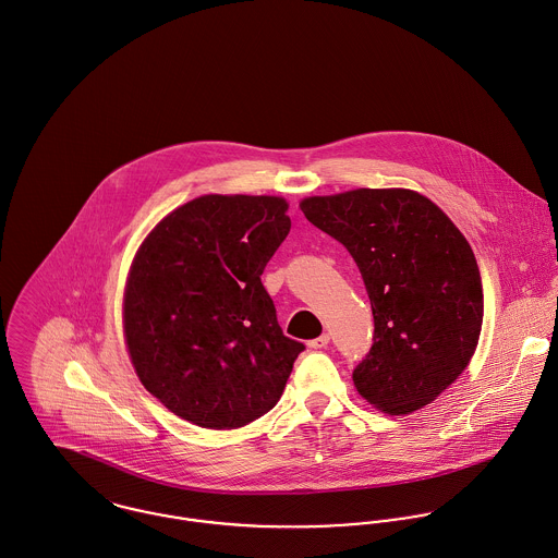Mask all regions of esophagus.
Instances as JSON below:
<instances>
[{
  "instance_id": "esophagus-1",
  "label": "esophagus",
  "mask_w": 558,
  "mask_h": 558,
  "mask_svg": "<svg viewBox=\"0 0 558 558\" xmlns=\"http://www.w3.org/2000/svg\"><path fill=\"white\" fill-rule=\"evenodd\" d=\"M328 344H330V335H322L319 338H315V340L308 342L311 349H324V347H328Z\"/></svg>"
}]
</instances>
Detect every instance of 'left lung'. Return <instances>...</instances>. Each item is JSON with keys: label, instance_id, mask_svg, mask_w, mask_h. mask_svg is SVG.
Instances as JSON below:
<instances>
[{"label": "left lung", "instance_id": "1", "mask_svg": "<svg viewBox=\"0 0 558 558\" xmlns=\"http://www.w3.org/2000/svg\"><path fill=\"white\" fill-rule=\"evenodd\" d=\"M306 220L353 256L373 311L357 392L399 416L432 403L468 366L483 324L474 252L440 207L410 190L302 201Z\"/></svg>", "mask_w": 558, "mask_h": 558}]
</instances>
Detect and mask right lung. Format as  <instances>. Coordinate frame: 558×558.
Returning <instances> with one entry per match:
<instances>
[{"label": "right lung", "mask_w": 558, "mask_h": 558, "mask_svg": "<svg viewBox=\"0 0 558 558\" xmlns=\"http://www.w3.org/2000/svg\"><path fill=\"white\" fill-rule=\"evenodd\" d=\"M276 196H201L155 226L124 291V336L144 388L207 429L267 414L304 342L282 335L260 276L287 239Z\"/></svg>", "instance_id": "add662e5"}]
</instances>
